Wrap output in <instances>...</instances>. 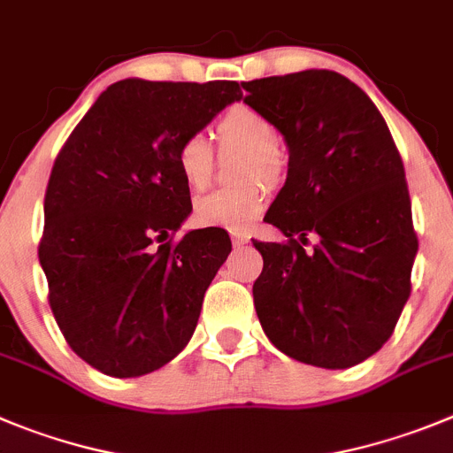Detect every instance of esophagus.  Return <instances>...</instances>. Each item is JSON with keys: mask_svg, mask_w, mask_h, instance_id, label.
Masks as SVG:
<instances>
[{"mask_svg": "<svg viewBox=\"0 0 453 453\" xmlns=\"http://www.w3.org/2000/svg\"><path fill=\"white\" fill-rule=\"evenodd\" d=\"M231 240H234V244H247L249 242V235L244 234V231H231Z\"/></svg>", "mask_w": 453, "mask_h": 453, "instance_id": "esophagus-1", "label": "esophagus"}]
</instances>
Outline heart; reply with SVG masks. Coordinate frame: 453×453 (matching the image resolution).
<instances>
[{"label": "heart", "instance_id": "obj_1", "mask_svg": "<svg viewBox=\"0 0 453 453\" xmlns=\"http://www.w3.org/2000/svg\"><path fill=\"white\" fill-rule=\"evenodd\" d=\"M215 134L222 148H240L247 157L240 164V177L249 184L240 188H222L199 197L193 206V219L199 226L247 229L258 218L265 199V181H276L283 175L285 157L278 148L280 134L272 119L256 107L235 105L219 119ZM175 165L186 186L202 190L213 177L215 152L209 136L188 132L175 148Z\"/></svg>", "mask_w": 453, "mask_h": 453}]
</instances>
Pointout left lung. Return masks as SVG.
<instances>
[{
    "mask_svg": "<svg viewBox=\"0 0 453 453\" xmlns=\"http://www.w3.org/2000/svg\"><path fill=\"white\" fill-rule=\"evenodd\" d=\"M242 87L289 148L288 181L265 215L288 240L254 242L256 314L296 362L350 368L388 342L411 294L418 235L402 157L375 103L342 73ZM310 233L319 242L305 252Z\"/></svg>",
    "mask_w": 453,
    "mask_h": 453,
    "instance_id": "1",
    "label": "left lung"
}]
</instances>
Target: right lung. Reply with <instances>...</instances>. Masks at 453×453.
<instances>
[{"label":"right lung","instance_id":"1","mask_svg":"<svg viewBox=\"0 0 453 453\" xmlns=\"http://www.w3.org/2000/svg\"><path fill=\"white\" fill-rule=\"evenodd\" d=\"M240 96L226 81H119L58 152L37 256L58 327L96 371L145 375L193 337L231 240L218 229L173 240L193 209L175 148Z\"/></svg>","mask_w":453,"mask_h":453}]
</instances>
